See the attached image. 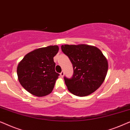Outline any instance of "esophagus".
<instances>
[{
	"instance_id": "1",
	"label": "esophagus",
	"mask_w": 130,
	"mask_h": 130,
	"mask_svg": "<svg viewBox=\"0 0 130 130\" xmlns=\"http://www.w3.org/2000/svg\"><path fill=\"white\" fill-rule=\"evenodd\" d=\"M60 76H61V77H63V76H64V72H61L60 73Z\"/></svg>"
}]
</instances>
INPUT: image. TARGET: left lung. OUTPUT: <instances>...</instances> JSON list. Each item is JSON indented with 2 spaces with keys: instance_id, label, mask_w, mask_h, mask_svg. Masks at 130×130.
I'll return each instance as SVG.
<instances>
[{
  "instance_id": "left-lung-1",
  "label": "left lung",
  "mask_w": 130,
  "mask_h": 130,
  "mask_svg": "<svg viewBox=\"0 0 130 130\" xmlns=\"http://www.w3.org/2000/svg\"><path fill=\"white\" fill-rule=\"evenodd\" d=\"M61 50L73 67L70 79L64 77L69 91L78 96H86L96 90L105 79L108 63L100 50L86 44L63 45Z\"/></svg>"
}]
</instances>
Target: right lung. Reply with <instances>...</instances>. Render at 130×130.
Listing matches in <instances>:
<instances>
[{
  "label": "right lung",
  "instance_id": "right-lung-1",
  "mask_svg": "<svg viewBox=\"0 0 130 130\" xmlns=\"http://www.w3.org/2000/svg\"><path fill=\"white\" fill-rule=\"evenodd\" d=\"M57 45L35 49L19 62L17 75L20 84L32 95L44 96L53 91L59 74L55 71L53 57L57 54Z\"/></svg>",
  "mask_w": 130,
  "mask_h": 130
}]
</instances>
